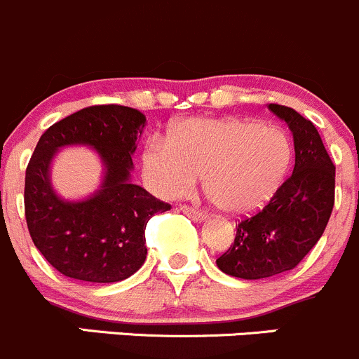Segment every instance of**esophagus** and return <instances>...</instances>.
<instances>
[{"mask_svg":"<svg viewBox=\"0 0 359 359\" xmlns=\"http://www.w3.org/2000/svg\"><path fill=\"white\" fill-rule=\"evenodd\" d=\"M180 210H181V212L187 214L188 217H191V219H195V221H204V219H205V214L202 212V210L195 209V207H190V205H181V207H180Z\"/></svg>","mask_w":359,"mask_h":359,"instance_id":"34e87169","label":"esophagus"}]
</instances>
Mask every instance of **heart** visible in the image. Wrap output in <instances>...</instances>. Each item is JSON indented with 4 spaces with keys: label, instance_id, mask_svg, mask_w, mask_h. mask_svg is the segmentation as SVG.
Segmentation results:
<instances>
[{
    "label": "heart",
    "instance_id": "heart-1",
    "mask_svg": "<svg viewBox=\"0 0 359 359\" xmlns=\"http://www.w3.org/2000/svg\"><path fill=\"white\" fill-rule=\"evenodd\" d=\"M290 162V140L282 129L247 119H184L168 142L149 140L142 154L143 176L158 197H183L204 175L207 195L228 214L264 205Z\"/></svg>",
    "mask_w": 359,
    "mask_h": 359
}]
</instances>
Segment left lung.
I'll return each mask as SVG.
<instances>
[{"mask_svg": "<svg viewBox=\"0 0 359 359\" xmlns=\"http://www.w3.org/2000/svg\"><path fill=\"white\" fill-rule=\"evenodd\" d=\"M268 107L289 124L295 165L268 204L238 221L233 243L216 259L221 271L243 280L294 269L321 238L335 201V165L315 124L290 107Z\"/></svg>", "mask_w": 359, "mask_h": 359, "instance_id": "1", "label": "left lung"}]
</instances>
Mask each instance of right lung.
Returning a JSON list of instances; mask_svg holds the SVG:
<instances>
[{"instance_id":"obj_1","label":"right lung","mask_w":359,"mask_h":359,"mask_svg":"<svg viewBox=\"0 0 359 359\" xmlns=\"http://www.w3.org/2000/svg\"><path fill=\"white\" fill-rule=\"evenodd\" d=\"M145 123L131 107L93 105L50 126L39 138L25 169V221L34 245L62 275L112 283L145 262L147 223L171 209L129 181ZM67 144L93 146L106 165L102 187L86 201L67 203L50 188L49 162Z\"/></svg>"}]
</instances>
